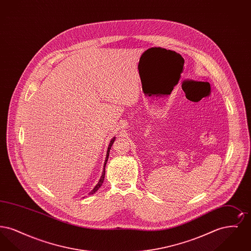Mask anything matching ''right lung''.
Returning a JSON list of instances; mask_svg holds the SVG:
<instances>
[{"mask_svg":"<svg viewBox=\"0 0 251 251\" xmlns=\"http://www.w3.org/2000/svg\"><path fill=\"white\" fill-rule=\"evenodd\" d=\"M115 139H116V137H114V138H113V139H112V140L110 141V144H109V147H108L107 153H106V159H105V162H104V167H103V171H102V175H101L100 179V180H99V182L97 183V185H96L95 187H94V189H93L92 191L89 193L90 195L94 194L95 192H97V190H99V188H100V187L101 186V184H102V182H103V179H104V175H105V167H106V163H107L108 157H109V152H110L111 147H112V145H113V143H114Z\"/></svg>","mask_w":251,"mask_h":251,"instance_id":"add662e5","label":"right lung"}]
</instances>
